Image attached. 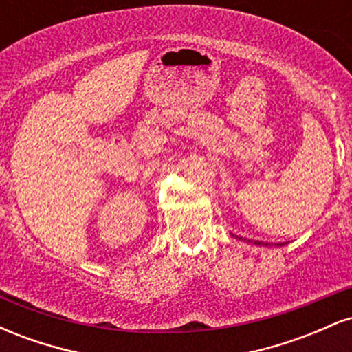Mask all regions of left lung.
<instances>
[{
	"label": "left lung",
	"mask_w": 352,
	"mask_h": 352,
	"mask_svg": "<svg viewBox=\"0 0 352 352\" xmlns=\"http://www.w3.org/2000/svg\"><path fill=\"white\" fill-rule=\"evenodd\" d=\"M254 245H265V246H268V243H261V241H254ZM278 245H285V243H278Z\"/></svg>",
	"instance_id": "1"
}]
</instances>
